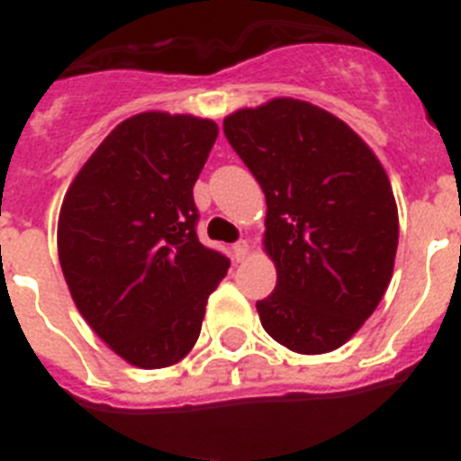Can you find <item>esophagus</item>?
<instances>
[{"label": "esophagus", "instance_id": "1", "mask_svg": "<svg viewBox=\"0 0 461 461\" xmlns=\"http://www.w3.org/2000/svg\"><path fill=\"white\" fill-rule=\"evenodd\" d=\"M233 256L235 260H244L249 256V242L247 240H240L238 244H233Z\"/></svg>", "mask_w": 461, "mask_h": 461}]
</instances>
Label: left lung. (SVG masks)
Instances as JSON below:
<instances>
[{
	"label": "left lung",
	"instance_id": "left-lung-1",
	"mask_svg": "<svg viewBox=\"0 0 461 461\" xmlns=\"http://www.w3.org/2000/svg\"><path fill=\"white\" fill-rule=\"evenodd\" d=\"M266 194V251L276 286L258 300L281 346L319 356L351 339L393 279L399 217L376 154L351 126L297 99H272L223 120Z\"/></svg>",
	"mask_w": 461,
	"mask_h": 461
}]
</instances>
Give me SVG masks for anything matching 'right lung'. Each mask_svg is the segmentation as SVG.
<instances>
[{"label": "right lung", "instance_id": "1", "mask_svg": "<svg viewBox=\"0 0 461 461\" xmlns=\"http://www.w3.org/2000/svg\"><path fill=\"white\" fill-rule=\"evenodd\" d=\"M212 120L140 113L117 124L64 195L57 251L73 303L129 365L180 362L230 260L198 242L194 185Z\"/></svg>", "mask_w": 461, "mask_h": 461}]
</instances>
